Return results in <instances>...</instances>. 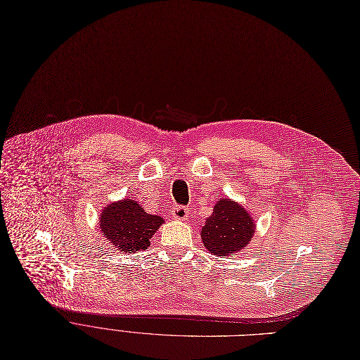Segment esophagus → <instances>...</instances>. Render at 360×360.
Segmentation results:
<instances>
[{
    "label": "esophagus",
    "instance_id": "1",
    "mask_svg": "<svg viewBox=\"0 0 360 360\" xmlns=\"http://www.w3.org/2000/svg\"><path fill=\"white\" fill-rule=\"evenodd\" d=\"M172 216L176 220H188V217H190V210H188L184 205H176L172 210Z\"/></svg>",
    "mask_w": 360,
    "mask_h": 360
}]
</instances>
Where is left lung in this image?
Here are the masks:
<instances>
[{
    "instance_id": "obj_1",
    "label": "left lung",
    "mask_w": 360,
    "mask_h": 360,
    "mask_svg": "<svg viewBox=\"0 0 360 360\" xmlns=\"http://www.w3.org/2000/svg\"><path fill=\"white\" fill-rule=\"evenodd\" d=\"M257 229L252 214L232 198H220L201 228V240L212 255L226 258L250 245Z\"/></svg>"
}]
</instances>
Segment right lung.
I'll return each mask as SVG.
<instances>
[{"label":"right lung","instance_id":"right-lung-1","mask_svg":"<svg viewBox=\"0 0 360 360\" xmlns=\"http://www.w3.org/2000/svg\"><path fill=\"white\" fill-rule=\"evenodd\" d=\"M163 223V217L148 214L139 201L131 198L108 204L99 216L101 233L124 254L147 250L151 236Z\"/></svg>","mask_w":360,"mask_h":360}]
</instances>
